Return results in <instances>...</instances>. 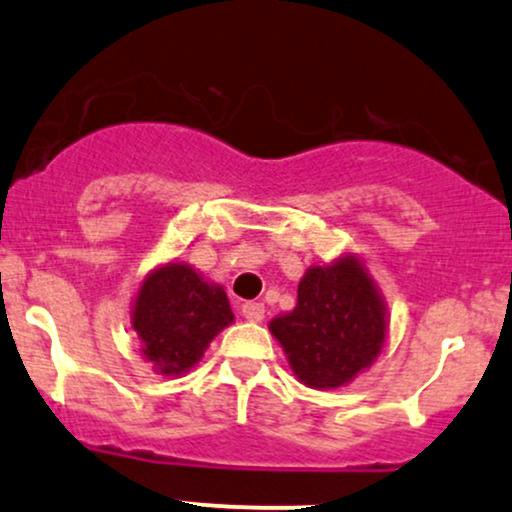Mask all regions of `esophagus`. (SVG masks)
I'll list each match as a JSON object with an SVG mask.
<instances>
[{
    "mask_svg": "<svg viewBox=\"0 0 512 512\" xmlns=\"http://www.w3.org/2000/svg\"><path fill=\"white\" fill-rule=\"evenodd\" d=\"M240 312H243V317L248 319V322H262V319H264V305L255 303V300H250V303H243Z\"/></svg>",
    "mask_w": 512,
    "mask_h": 512,
    "instance_id": "obj_1",
    "label": "esophagus"
}]
</instances>
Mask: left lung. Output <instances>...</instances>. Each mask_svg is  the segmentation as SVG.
<instances>
[{
  "mask_svg": "<svg viewBox=\"0 0 512 512\" xmlns=\"http://www.w3.org/2000/svg\"><path fill=\"white\" fill-rule=\"evenodd\" d=\"M295 377L310 389H338L377 360L386 341V303L355 255L310 267L298 305L269 322Z\"/></svg>",
  "mask_w": 512,
  "mask_h": 512,
  "instance_id": "8db88e82",
  "label": "left lung"
}]
</instances>
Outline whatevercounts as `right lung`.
<instances>
[{"label": "right lung", "instance_id": "obj_1", "mask_svg": "<svg viewBox=\"0 0 512 512\" xmlns=\"http://www.w3.org/2000/svg\"><path fill=\"white\" fill-rule=\"evenodd\" d=\"M231 322L224 288L183 262L147 274L131 310V324L143 343L140 353L164 377H178L197 365L212 338Z\"/></svg>", "mask_w": 512, "mask_h": 512}]
</instances>
